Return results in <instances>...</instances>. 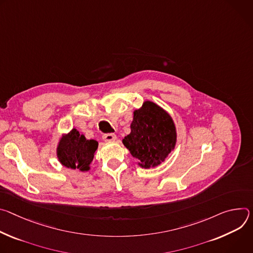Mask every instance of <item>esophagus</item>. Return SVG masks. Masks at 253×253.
I'll return each instance as SVG.
<instances>
[{"mask_svg": "<svg viewBox=\"0 0 253 253\" xmlns=\"http://www.w3.org/2000/svg\"><path fill=\"white\" fill-rule=\"evenodd\" d=\"M102 138L105 142H114L117 139V135L115 133H104L102 135Z\"/></svg>", "mask_w": 253, "mask_h": 253, "instance_id": "34e87169", "label": "esophagus"}]
</instances>
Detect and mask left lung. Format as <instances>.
<instances>
[{
    "instance_id": "8db88e82",
    "label": "left lung",
    "mask_w": 253,
    "mask_h": 253,
    "mask_svg": "<svg viewBox=\"0 0 253 253\" xmlns=\"http://www.w3.org/2000/svg\"><path fill=\"white\" fill-rule=\"evenodd\" d=\"M176 142L173 119L161 106L149 100L133 111L130 133L123 139L131 156L138 160V166L145 169L164 162L175 149Z\"/></svg>"
}]
</instances>
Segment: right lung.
I'll return each instance as SVG.
<instances>
[{
	"label": "right lung",
	"mask_w": 253,
	"mask_h": 253,
	"mask_svg": "<svg viewBox=\"0 0 253 253\" xmlns=\"http://www.w3.org/2000/svg\"><path fill=\"white\" fill-rule=\"evenodd\" d=\"M98 143L86 139L76 128L62 135L57 146V158L62 166L68 169H78L81 172L90 170Z\"/></svg>",
	"instance_id": "add662e5"
}]
</instances>
